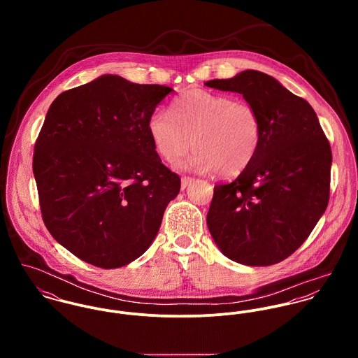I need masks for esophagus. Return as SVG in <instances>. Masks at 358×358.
I'll use <instances>...</instances> for the list:
<instances>
[{
	"label": "esophagus",
	"instance_id": "34e87169",
	"mask_svg": "<svg viewBox=\"0 0 358 358\" xmlns=\"http://www.w3.org/2000/svg\"><path fill=\"white\" fill-rule=\"evenodd\" d=\"M193 180H194V179L190 178V176H183V178H182V185H180V186H182V190H185Z\"/></svg>",
	"mask_w": 358,
	"mask_h": 358
}]
</instances>
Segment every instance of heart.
<instances>
[{"instance_id":"heart-1","label":"heart","mask_w":358,"mask_h":358,"mask_svg":"<svg viewBox=\"0 0 358 358\" xmlns=\"http://www.w3.org/2000/svg\"><path fill=\"white\" fill-rule=\"evenodd\" d=\"M157 153L176 162L192 146L182 166L220 176L241 173L255 158L263 138L262 117L252 103L205 90L176 98L171 111L155 110L148 122Z\"/></svg>"}]
</instances>
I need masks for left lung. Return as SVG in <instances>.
<instances>
[{"instance_id": "1", "label": "left lung", "mask_w": 358, "mask_h": 358, "mask_svg": "<svg viewBox=\"0 0 358 358\" xmlns=\"http://www.w3.org/2000/svg\"><path fill=\"white\" fill-rule=\"evenodd\" d=\"M205 85L241 94L263 125L252 162L231 182L215 185L208 229L229 259L275 264L306 241L327 209L329 142L313 107L264 73L247 70Z\"/></svg>"}]
</instances>
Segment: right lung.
<instances>
[{"instance_id":"add662e5","label":"right lung","mask_w":358,"mask_h":358,"mask_svg":"<svg viewBox=\"0 0 358 358\" xmlns=\"http://www.w3.org/2000/svg\"><path fill=\"white\" fill-rule=\"evenodd\" d=\"M171 91L103 76L52 102L33 155L40 209L52 237L90 264L145 254L180 190L148 129Z\"/></svg>"}]
</instances>
